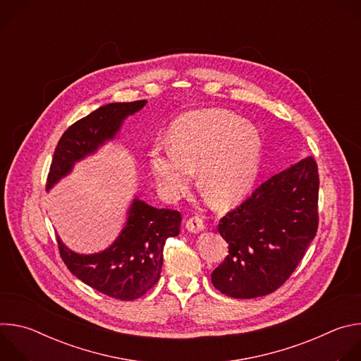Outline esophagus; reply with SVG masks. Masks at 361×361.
I'll list each match as a JSON object with an SVG mask.
<instances>
[{
  "label": "esophagus",
  "mask_w": 361,
  "mask_h": 361,
  "mask_svg": "<svg viewBox=\"0 0 361 361\" xmlns=\"http://www.w3.org/2000/svg\"><path fill=\"white\" fill-rule=\"evenodd\" d=\"M185 228L190 231V233H200V231H202L204 228H205V226H204V221H202V219L201 217H198V216H195V217H191V219H188L187 220V223H185Z\"/></svg>",
  "instance_id": "obj_1"
}]
</instances>
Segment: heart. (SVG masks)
Here are the masks:
<instances>
[{"mask_svg": "<svg viewBox=\"0 0 361 361\" xmlns=\"http://www.w3.org/2000/svg\"><path fill=\"white\" fill-rule=\"evenodd\" d=\"M170 141H156L148 169L160 195L177 201L191 187L198 169L201 187L219 209L240 204L259 180L264 141L260 130L238 114L209 109L181 116Z\"/></svg>", "mask_w": 361, "mask_h": 361, "instance_id": "b5f03b06", "label": "heart"}]
</instances>
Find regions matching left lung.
<instances>
[{
  "label": "left lung",
  "mask_w": 361,
  "mask_h": 361,
  "mask_svg": "<svg viewBox=\"0 0 361 361\" xmlns=\"http://www.w3.org/2000/svg\"><path fill=\"white\" fill-rule=\"evenodd\" d=\"M319 170L305 157L257 187L220 220L228 255L212 274L223 294L254 298L276 291L291 276L319 227Z\"/></svg>",
  "instance_id": "left-lung-1"
}]
</instances>
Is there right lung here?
I'll return each instance as SVG.
<instances>
[{"instance_id":"add662e5","label":"right lung","mask_w":361,"mask_h":361,"mask_svg":"<svg viewBox=\"0 0 361 361\" xmlns=\"http://www.w3.org/2000/svg\"><path fill=\"white\" fill-rule=\"evenodd\" d=\"M145 104L147 99L111 102L74 123L57 144L47 178V191L67 177L75 163L113 141L124 120ZM180 223L178 212L156 209L135 195L121 233L106 250L78 254L59 235L57 241L63 262L78 280L102 294L130 301L144 295L159 281L166 240L180 234Z\"/></svg>"}]
</instances>
